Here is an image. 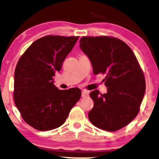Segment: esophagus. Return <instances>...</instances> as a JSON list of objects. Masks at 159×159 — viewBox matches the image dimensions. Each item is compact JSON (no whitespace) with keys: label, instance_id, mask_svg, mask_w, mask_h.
Here are the masks:
<instances>
[{"label":"esophagus","instance_id":"esophagus-1","mask_svg":"<svg viewBox=\"0 0 159 159\" xmlns=\"http://www.w3.org/2000/svg\"><path fill=\"white\" fill-rule=\"evenodd\" d=\"M81 96H82V97H88V96H89V92H87V91H86V90L82 91Z\"/></svg>","mask_w":159,"mask_h":159}]
</instances>
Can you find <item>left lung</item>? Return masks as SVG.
Segmentation results:
<instances>
[{
  "instance_id": "left-lung-1",
  "label": "left lung",
  "mask_w": 159,
  "mask_h": 159,
  "mask_svg": "<svg viewBox=\"0 0 159 159\" xmlns=\"http://www.w3.org/2000/svg\"><path fill=\"white\" fill-rule=\"evenodd\" d=\"M80 47L91 61L94 74L106 73L107 93H90L94 107L91 123L114 132L128 125L139 113L145 92V81L137 60L127 44L116 38L83 37Z\"/></svg>"
}]
</instances>
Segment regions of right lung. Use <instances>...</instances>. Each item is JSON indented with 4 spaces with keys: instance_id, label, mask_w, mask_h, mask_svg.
Instances as JSON below:
<instances>
[{
    "instance_id": "1",
    "label": "right lung",
    "mask_w": 159,
    "mask_h": 159,
    "mask_svg": "<svg viewBox=\"0 0 159 159\" xmlns=\"http://www.w3.org/2000/svg\"><path fill=\"white\" fill-rule=\"evenodd\" d=\"M78 37L47 35L30 46L19 60L14 71V99L25 122L39 131L62 125L79 100L78 88L60 90L54 84Z\"/></svg>"
}]
</instances>
